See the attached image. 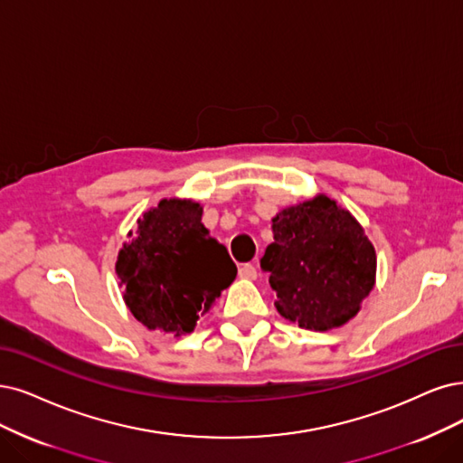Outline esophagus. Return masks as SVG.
<instances>
[{
	"label": "esophagus",
	"instance_id": "esophagus-1",
	"mask_svg": "<svg viewBox=\"0 0 463 463\" xmlns=\"http://www.w3.org/2000/svg\"><path fill=\"white\" fill-rule=\"evenodd\" d=\"M238 277L246 279V280H255V279H258V269H255L250 263H246V265H242L241 269H238Z\"/></svg>",
	"mask_w": 463,
	"mask_h": 463
}]
</instances>
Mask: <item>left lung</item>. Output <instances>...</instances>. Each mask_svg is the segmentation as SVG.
Masks as SVG:
<instances>
[{
  "label": "left lung",
  "instance_id": "obj_1",
  "mask_svg": "<svg viewBox=\"0 0 463 463\" xmlns=\"http://www.w3.org/2000/svg\"><path fill=\"white\" fill-rule=\"evenodd\" d=\"M272 234L261 269L280 317L315 332L344 326L375 282V250L361 222L320 194L277 213Z\"/></svg>",
  "mask_w": 463,
  "mask_h": 463
}]
</instances>
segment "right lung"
<instances>
[{
  "label": "right lung",
  "mask_w": 463,
  "mask_h": 463,
  "mask_svg": "<svg viewBox=\"0 0 463 463\" xmlns=\"http://www.w3.org/2000/svg\"><path fill=\"white\" fill-rule=\"evenodd\" d=\"M118 253L124 301L148 330L191 334L200 317L236 279L227 248L202 225V205L169 198L137 221Z\"/></svg>",
  "instance_id": "right-lung-1"
}]
</instances>
